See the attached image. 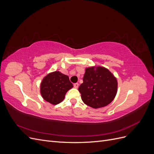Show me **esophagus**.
Returning a JSON list of instances; mask_svg holds the SVG:
<instances>
[{"mask_svg":"<svg viewBox=\"0 0 154 154\" xmlns=\"http://www.w3.org/2000/svg\"><path fill=\"white\" fill-rule=\"evenodd\" d=\"M78 86H79V84H78V83H74V88H77L78 87Z\"/></svg>","mask_w":154,"mask_h":154,"instance_id":"1","label":"esophagus"}]
</instances>
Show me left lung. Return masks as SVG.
Returning <instances> with one entry per match:
<instances>
[{
    "label": "left lung",
    "mask_w": 154,
    "mask_h": 154,
    "mask_svg": "<svg viewBox=\"0 0 154 154\" xmlns=\"http://www.w3.org/2000/svg\"><path fill=\"white\" fill-rule=\"evenodd\" d=\"M116 78L106 68H87L83 83L78 88L82 101L92 108L97 109L111 103L117 92Z\"/></svg>",
    "instance_id": "8db88e82"
}]
</instances>
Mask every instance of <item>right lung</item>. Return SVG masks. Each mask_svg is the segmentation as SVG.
<instances>
[{
	"mask_svg": "<svg viewBox=\"0 0 154 154\" xmlns=\"http://www.w3.org/2000/svg\"><path fill=\"white\" fill-rule=\"evenodd\" d=\"M73 87L67 76L55 71L46 76L41 83V94L49 103L57 105L63 99L66 92Z\"/></svg>",
	"mask_w": 154,
	"mask_h": 154,
	"instance_id": "add662e5",
	"label": "right lung"
}]
</instances>
